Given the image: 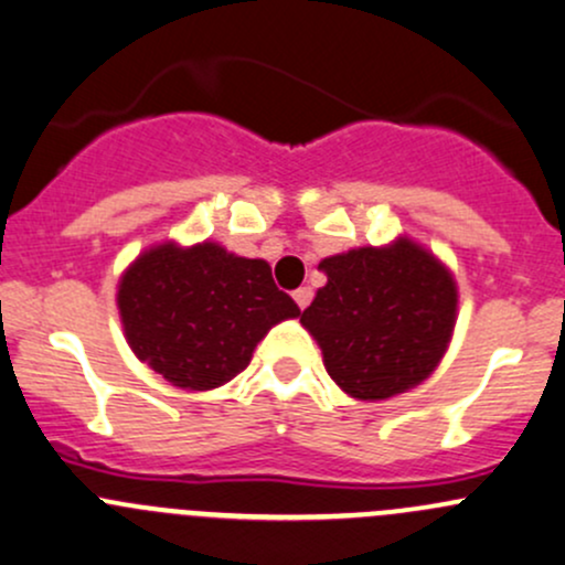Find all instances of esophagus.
<instances>
[{
	"label": "esophagus",
	"instance_id": "obj_1",
	"mask_svg": "<svg viewBox=\"0 0 565 565\" xmlns=\"http://www.w3.org/2000/svg\"><path fill=\"white\" fill-rule=\"evenodd\" d=\"M295 302H298L300 308H306L308 302H311V298H313V292H311V287H300V289H295Z\"/></svg>",
	"mask_w": 565,
	"mask_h": 565
}]
</instances>
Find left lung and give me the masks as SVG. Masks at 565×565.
Here are the masks:
<instances>
[{
	"mask_svg": "<svg viewBox=\"0 0 565 565\" xmlns=\"http://www.w3.org/2000/svg\"><path fill=\"white\" fill-rule=\"evenodd\" d=\"M319 270L328 284L300 322L338 387L384 401L430 376L455 328L457 289L447 267L401 237L322 259Z\"/></svg>",
	"mask_w": 565,
	"mask_h": 565,
	"instance_id": "obj_1",
	"label": "left lung"
}]
</instances>
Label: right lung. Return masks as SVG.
<instances>
[{
    "mask_svg": "<svg viewBox=\"0 0 565 565\" xmlns=\"http://www.w3.org/2000/svg\"><path fill=\"white\" fill-rule=\"evenodd\" d=\"M118 311L142 362L175 387L213 390L246 371L265 332L300 308L265 259L235 257L216 243H162L121 276Z\"/></svg>",
    "mask_w": 565,
    "mask_h": 565,
    "instance_id": "1",
    "label": "right lung"
}]
</instances>
